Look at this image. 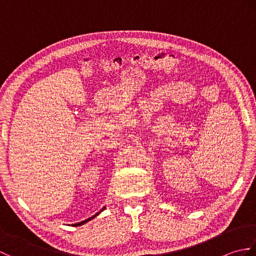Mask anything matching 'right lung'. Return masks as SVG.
Instances as JSON below:
<instances>
[{
	"instance_id": "right-lung-1",
	"label": "right lung",
	"mask_w": 256,
	"mask_h": 256,
	"mask_svg": "<svg viewBox=\"0 0 256 256\" xmlns=\"http://www.w3.org/2000/svg\"><path fill=\"white\" fill-rule=\"evenodd\" d=\"M104 209H106V206H103V209H102L101 211H103V210H104ZM101 211H100V212H101ZM100 212H98V214H96L94 216H91V218H89V219H86V220H84V221H81V222H78V224H72V226H82V224H86V222H88V221H90L91 219H94V216H96L98 214H100Z\"/></svg>"
}]
</instances>
